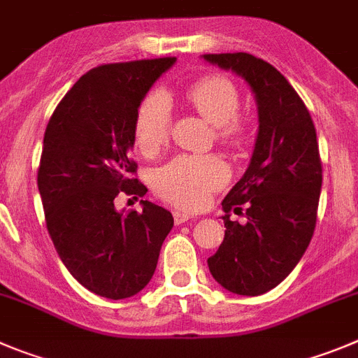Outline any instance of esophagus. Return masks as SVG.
<instances>
[{
	"label": "esophagus",
	"mask_w": 358,
	"mask_h": 358,
	"mask_svg": "<svg viewBox=\"0 0 358 358\" xmlns=\"http://www.w3.org/2000/svg\"><path fill=\"white\" fill-rule=\"evenodd\" d=\"M188 220H193V216H189L188 213H182V211H173V222H176L177 225L185 224V222H188Z\"/></svg>",
	"instance_id": "esophagus-1"
}]
</instances>
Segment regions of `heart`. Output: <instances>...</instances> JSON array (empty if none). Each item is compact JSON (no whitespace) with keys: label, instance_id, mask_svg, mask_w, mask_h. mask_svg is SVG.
Listing matches in <instances>:
<instances>
[{"label":"heart","instance_id":"b5f03b06","mask_svg":"<svg viewBox=\"0 0 358 358\" xmlns=\"http://www.w3.org/2000/svg\"><path fill=\"white\" fill-rule=\"evenodd\" d=\"M189 106L215 126L224 145H239L247 138V122L238 115L239 90L229 78L204 76L186 90ZM172 106L163 92H152L134 115V142L143 154H154L169 140ZM229 181V170L216 156H179L154 173V189L162 199L186 209L208 204L209 195Z\"/></svg>","mask_w":358,"mask_h":358}]
</instances>
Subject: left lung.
Listing matches in <instances>:
<instances>
[{
	"mask_svg": "<svg viewBox=\"0 0 358 358\" xmlns=\"http://www.w3.org/2000/svg\"><path fill=\"white\" fill-rule=\"evenodd\" d=\"M202 58L243 78L257 103L250 165L222 202L225 238L208 266L231 293L259 296L294 270L314 234L323 181L316 127L296 90L268 62L248 52ZM243 203L241 226L228 213Z\"/></svg>",
	"mask_w": 358,
	"mask_h": 358,
	"instance_id": "left-lung-1",
	"label": "left lung"
}]
</instances>
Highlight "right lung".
Segmentation results:
<instances>
[{"mask_svg":"<svg viewBox=\"0 0 358 358\" xmlns=\"http://www.w3.org/2000/svg\"><path fill=\"white\" fill-rule=\"evenodd\" d=\"M176 58L92 69L65 94L44 133L37 185L45 225L62 262L92 293L134 296L156 270L172 213L142 201V213L115 209L120 193L143 196L129 157L134 115Z\"/></svg>","mask_w":358,"mask_h":358,"instance_id":"obj_1","label":"right lung"}]
</instances>
